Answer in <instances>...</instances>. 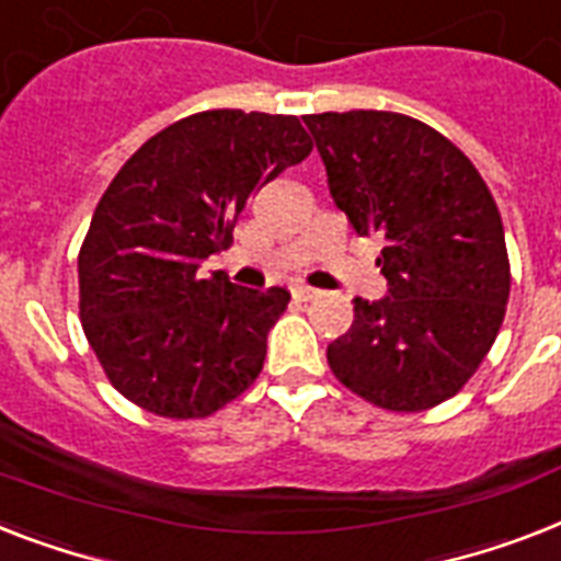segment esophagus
<instances>
[{
	"label": "esophagus",
	"instance_id": "esophagus-1",
	"mask_svg": "<svg viewBox=\"0 0 561 561\" xmlns=\"http://www.w3.org/2000/svg\"><path fill=\"white\" fill-rule=\"evenodd\" d=\"M290 294H294V299H299V302H311V299H317V296H320V290L311 288V285H294V288H290Z\"/></svg>",
	"mask_w": 561,
	"mask_h": 561
}]
</instances>
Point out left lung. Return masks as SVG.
<instances>
[{
	"label": "left lung",
	"instance_id": "left-lung-1",
	"mask_svg": "<svg viewBox=\"0 0 561 561\" xmlns=\"http://www.w3.org/2000/svg\"><path fill=\"white\" fill-rule=\"evenodd\" d=\"M331 198L359 236H383L389 296L354 299L328 345L336 380L389 412H423L476 375L499 336L510 259L493 195L472 161L398 112L308 115Z\"/></svg>",
	"mask_w": 561,
	"mask_h": 561
}]
</instances>
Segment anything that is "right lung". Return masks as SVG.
<instances>
[{
  "label": "right lung",
  "mask_w": 561,
  "mask_h": 561,
  "mask_svg": "<svg viewBox=\"0 0 561 561\" xmlns=\"http://www.w3.org/2000/svg\"><path fill=\"white\" fill-rule=\"evenodd\" d=\"M294 115L213 108L149 138L85 233L80 320L108 383L161 417H207L262 371L285 288L253 290L202 262L230 248L259 186L311 154Z\"/></svg>",
  "instance_id": "1"
}]
</instances>
